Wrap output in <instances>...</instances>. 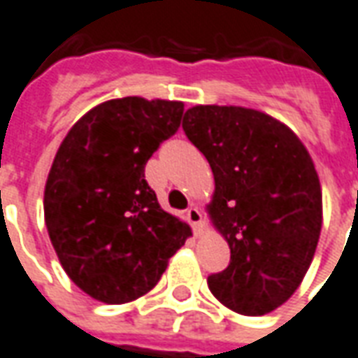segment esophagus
<instances>
[{"instance_id":"esophagus-1","label":"esophagus","mask_w":358,"mask_h":358,"mask_svg":"<svg viewBox=\"0 0 358 358\" xmlns=\"http://www.w3.org/2000/svg\"><path fill=\"white\" fill-rule=\"evenodd\" d=\"M187 220H189V224L192 225V229L196 235H202L204 233V217H202V212H200L196 206H191L187 210Z\"/></svg>"}]
</instances>
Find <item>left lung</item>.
Segmentation results:
<instances>
[{"instance_id":"8db88e82","label":"left lung","mask_w":358,"mask_h":358,"mask_svg":"<svg viewBox=\"0 0 358 358\" xmlns=\"http://www.w3.org/2000/svg\"><path fill=\"white\" fill-rule=\"evenodd\" d=\"M183 131L212 167L206 212L231 250L208 287L233 313H272L303 283L320 239L313 158L285 123L243 106H192Z\"/></svg>"}]
</instances>
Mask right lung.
<instances>
[{"instance_id": "right-lung-1", "label": "right lung", "mask_w": 358, "mask_h": 358, "mask_svg": "<svg viewBox=\"0 0 358 358\" xmlns=\"http://www.w3.org/2000/svg\"><path fill=\"white\" fill-rule=\"evenodd\" d=\"M183 110L159 98L108 100L86 111L57 148L44 189L48 235L73 283L100 303L148 293L192 235L144 179Z\"/></svg>"}]
</instances>
